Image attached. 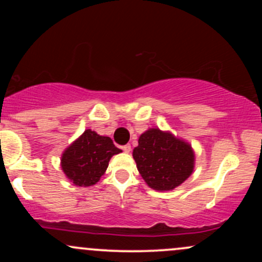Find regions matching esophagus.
I'll list each match as a JSON object with an SVG mask.
<instances>
[{"label":"esophagus","mask_w":262,"mask_h":262,"mask_svg":"<svg viewBox=\"0 0 262 262\" xmlns=\"http://www.w3.org/2000/svg\"><path fill=\"white\" fill-rule=\"evenodd\" d=\"M123 150H124L125 152H130V150H132V146H130V144H127V145H124L122 148Z\"/></svg>","instance_id":"34e87169"}]
</instances>
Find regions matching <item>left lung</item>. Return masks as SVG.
Instances as JSON below:
<instances>
[{
	"label": "left lung",
	"mask_w": 262,
	"mask_h": 262,
	"mask_svg": "<svg viewBox=\"0 0 262 262\" xmlns=\"http://www.w3.org/2000/svg\"><path fill=\"white\" fill-rule=\"evenodd\" d=\"M133 158L144 181L156 191H171L191 176L194 152L187 141L150 128L139 137Z\"/></svg>",
	"instance_id": "left-lung-1"
}]
</instances>
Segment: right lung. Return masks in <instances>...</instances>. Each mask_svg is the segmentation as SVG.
Returning a JSON list of instances; mask_svg holds the SVG:
<instances>
[{
    "label": "right lung",
    "mask_w": 262,
    "mask_h": 262,
    "mask_svg": "<svg viewBox=\"0 0 262 262\" xmlns=\"http://www.w3.org/2000/svg\"><path fill=\"white\" fill-rule=\"evenodd\" d=\"M122 152L110 137H102L86 129L81 137L65 149L61 169L74 185L89 187L100 181L113 155Z\"/></svg>",
    "instance_id": "1"
}]
</instances>
